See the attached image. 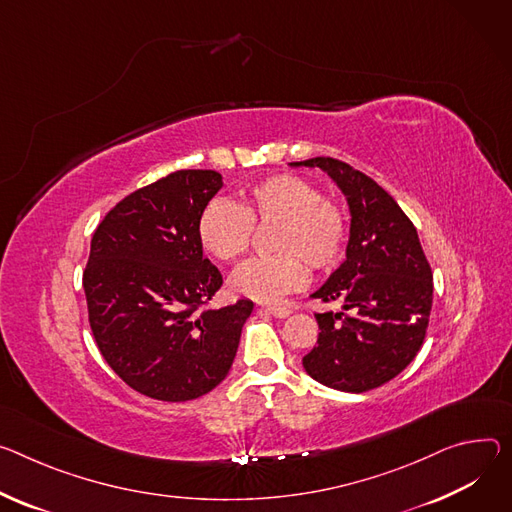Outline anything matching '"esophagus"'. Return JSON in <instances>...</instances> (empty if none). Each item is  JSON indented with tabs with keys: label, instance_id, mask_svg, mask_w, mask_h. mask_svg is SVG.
<instances>
[{
	"label": "esophagus",
	"instance_id": "1",
	"mask_svg": "<svg viewBox=\"0 0 512 512\" xmlns=\"http://www.w3.org/2000/svg\"><path fill=\"white\" fill-rule=\"evenodd\" d=\"M259 312H265V314H271L275 318H286L290 314V310L286 306H261Z\"/></svg>",
	"mask_w": 512,
	"mask_h": 512
}]
</instances>
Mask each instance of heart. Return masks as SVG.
Wrapping results in <instances>:
<instances>
[{"label":"heart","instance_id":"heart-1","mask_svg":"<svg viewBox=\"0 0 512 512\" xmlns=\"http://www.w3.org/2000/svg\"><path fill=\"white\" fill-rule=\"evenodd\" d=\"M271 251L253 257L230 277L235 294L273 302L306 284V265L316 273L335 269L347 249L349 214L341 200L324 196L302 175H273L249 190L241 204L210 200L198 218V239L218 261L241 257L253 241L255 226H273Z\"/></svg>","mask_w":512,"mask_h":512}]
</instances>
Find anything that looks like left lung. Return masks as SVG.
<instances>
[{"instance_id": "left-lung-1", "label": "left lung", "mask_w": 512, "mask_h": 512, "mask_svg": "<svg viewBox=\"0 0 512 512\" xmlns=\"http://www.w3.org/2000/svg\"><path fill=\"white\" fill-rule=\"evenodd\" d=\"M294 165L320 167L339 183L351 208L347 259L312 298L341 300L345 312L314 314L318 341L302 363L308 376L341 392L384 386L425 341L433 271L412 220L369 175L333 157Z\"/></svg>"}]
</instances>
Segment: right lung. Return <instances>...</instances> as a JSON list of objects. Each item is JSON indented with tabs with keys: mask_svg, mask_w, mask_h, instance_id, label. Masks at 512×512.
<instances>
[{
	"mask_svg": "<svg viewBox=\"0 0 512 512\" xmlns=\"http://www.w3.org/2000/svg\"><path fill=\"white\" fill-rule=\"evenodd\" d=\"M222 188L212 169H181L122 198L98 224L83 269L87 318L114 374L163 402L204 396L228 374L251 300L212 310L220 271L198 218Z\"/></svg>",
	"mask_w": 512,
	"mask_h": 512,
	"instance_id": "right-lung-1",
	"label": "right lung"
}]
</instances>
